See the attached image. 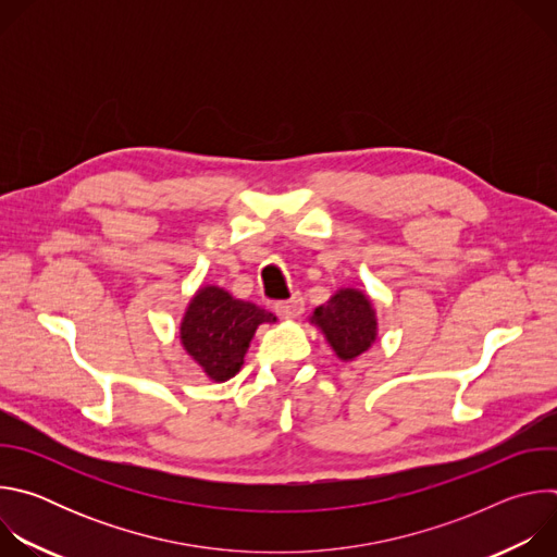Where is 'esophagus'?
<instances>
[{
	"mask_svg": "<svg viewBox=\"0 0 557 557\" xmlns=\"http://www.w3.org/2000/svg\"><path fill=\"white\" fill-rule=\"evenodd\" d=\"M301 310H304L301 295H293L290 299L275 304V312L282 317V320H295V317L301 314Z\"/></svg>",
	"mask_w": 557,
	"mask_h": 557,
	"instance_id": "1",
	"label": "esophagus"
}]
</instances>
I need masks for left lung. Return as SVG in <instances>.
Masks as SVG:
<instances>
[{"label": "left lung", "instance_id": "1", "mask_svg": "<svg viewBox=\"0 0 557 557\" xmlns=\"http://www.w3.org/2000/svg\"><path fill=\"white\" fill-rule=\"evenodd\" d=\"M310 324L324 333L342 361L357 359L376 339V312L370 297L357 288H342L326 304L317 306Z\"/></svg>", "mask_w": 557, "mask_h": 557}]
</instances>
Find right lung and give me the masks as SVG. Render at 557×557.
Listing matches in <instances>:
<instances>
[{"instance_id": "1", "label": "right lung", "mask_w": 557, "mask_h": 557, "mask_svg": "<svg viewBox=\"0 0 557 557\" xmlns=\"http://www.w3.org/2000/svg\"><path fill=\"white\" fill-rule=\"evenodd\" d=\"M275 322L273 312L251 301L202 286L183 314L181 344L211 381H226L240 372L258 326Z\"/></svg>"}]
</instances>
